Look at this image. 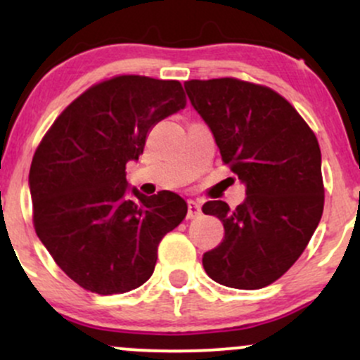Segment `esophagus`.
Returning <instances> with one entry per match:
<instances>
[{
    "label": "esophagus",
    "instance_id": "34e87169",
    "mask_svg": "<svg viewBox=\"0 0 360 360\" xmlns=\"http://www.w3.org/2000/svg\"><path fill=\"white\" fill-rule=\"evenodd\" d=\"M201 214V205L198 201L189 200L188 201V218H196Z\"/></svg>",
    "mask_w": 360,
    "mask_h": 360
}]
</instances>
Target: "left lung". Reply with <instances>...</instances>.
I'll list each match as a JSON object with an SVG mask.
<instances>
[{
	"label": "left lung",
	"mask_w": 360,
	"mask_h": 360,
	"mask_svg": "<svg viewBox=\"0 0 360 360\" xmlns=\"http://www.w3.org/2000/svg\"><path fill=\"white\" fill-rule=\"evenodd\" d=\"M184 89L247 194L235 210L203 205L225 229L220 245L203 254L206 274L229 288L267 286L303 254L323 213L318 140L266 86L221 77L186 81Z\"/></svg>",
	"instance_id": "1"
}]
</instances>
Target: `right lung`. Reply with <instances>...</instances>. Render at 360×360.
Wrapping results in <instances>:
<instances>
[{"label": "right lung", "instance_id": "obj_1", "mask_svg": "<svg viewBox=\"0 0 360 360\" xmlns=\"http://www.w3.org/2000/svg\"><path fill=\"white\" fill-rule=\"evenodd\" d=\"M186 106L179 81L118 76L89 88L53 122L28 174L34 225L65 274L122 295L154 272L157 247L188 213L179 194L146 196L127 183L160 120Z\"/></svg>", "mask_w": 360, "mask_h": 360}]
</instances>
